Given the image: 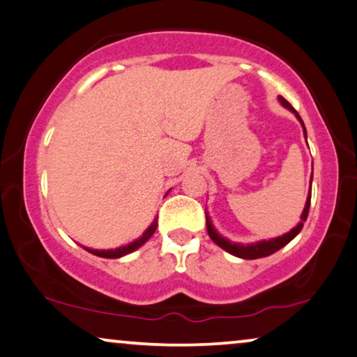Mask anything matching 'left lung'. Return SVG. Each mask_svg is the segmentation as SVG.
<instances>
[{
    "label": "left lung",
    "mask_w": 357,
    "mask_h": 357,
    "mask_svg": "<svg viewBox=\"0 0 357 357\" xmlns=\"http://www.w3.org/2000/svg\"><path fill=\"white\" fill-rule=\"evenodd\" d=\"M279 101H281V104L284 107H287L289 111L296 114V117L301 121L302 127H303V134H305V140H307V130H305V126H303V121L301 119V116H298V112L294 109L291 104H289L286 99H284L282 96H279ZM313 174V173H312ZM310 199H312V189L308 191V196H307V202H305V207H303V212H302V217H301V222H298L297 227H294L291 231H287L286 235L282 236H278V238H273V240H268V241H258V243H251V245H240V243H231V241H228L227 238H223L222 235L217 234V230L213 228L211 218H208V215H206V220H207V234L208 236H211L212 241L215 245L220 246L222 250L228 251L230 255L234 256H238V258H243V259H258V258H264V256H269L275 253L278 250H281L282 246H286L289 241L296 238V236L298 235V231L302 230L303 227V222L307 220L308 217V208H310Z\"/></svg>",
    "instance_id": "obj_1"
}]
</instances>
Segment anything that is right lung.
I'll return each instance as SVG.
<instances>
[{
    "label": "right lung",
    "mask_w": 357,
    "mask_h": 357,
    "mask_svg": "<svg viewBox=\"0 0 357 357\" xmlns=\"http://www.w3.org/2000/svg\"><path fill=\"white\" fill-rule=\"evenodd\" d=\"M156 227H158V222H156V218L153 220V223L146 228L145 234L140 236V238H137L135 241H132V243L126 245V246H121V248H116V250H91V248H84L86 251H89L91 255H96L99 258H109V259H116V258H122V256L132 253V251H135L137 248H140L142 245L145 243V241L150 240V236L155 234Z\"/></svg>",
    "instance_id": "1"
}]
</instances>
